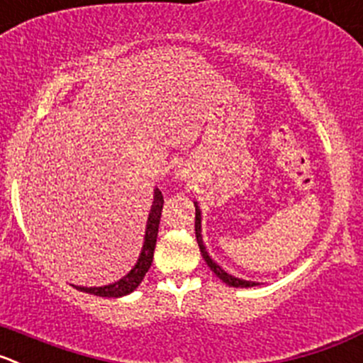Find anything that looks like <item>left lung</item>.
<instances>
[{"instance_id": "1", "label": "left lung", "mask_w": 363, "mask_h": 363, "mask_svg": "<svg viewBox=\"0 0 363 363\" xmlns=\"http://www.w3.org/2000/svg\"><path fill=\"white\" fill-rule=\"evenodd\" d=\"M193 204H195V236H197V243H199V249H201L202 258H204V262L208 263L209 269H211L213 272H215V276L220 277L223 283L229 284V286H235V289H250V286H258L259 283H256V281H245V279H240V277H236V276H231V274L225 272V270H223L222 267L218 265V263L213 262V258L209 256L208 250H206L204 240H202V213H201V208H199L197 202H193Z\"/></svg>"}]
</instances>
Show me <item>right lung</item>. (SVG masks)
I'll use <instances>...</instances> for the list:
<instances>
[{
    "mask_svg": "<svg viewBox=\"0 0 363 363\" xmlns=\"http://www.w3.org/2000/svg\"><path fill=\"white\" fill-rule=\"evenodd\" d=\"M162 193L161 189H154V201H152L150 213H148L147 229H145V242L141 247L140 258L135 262V265L121 277L120 281L113 284H105V286H74L80 292L93 294V296L100 297H123L134 292L143 281L145 274L152 267V259H154V249L155 242H157V231H159V220H161V209H162Z\"/></svg>",
    "mask_w": 363,
    "mask_h": 363,
    "instance_id": "1",
    "label": "right lung"
}]
</instances>
